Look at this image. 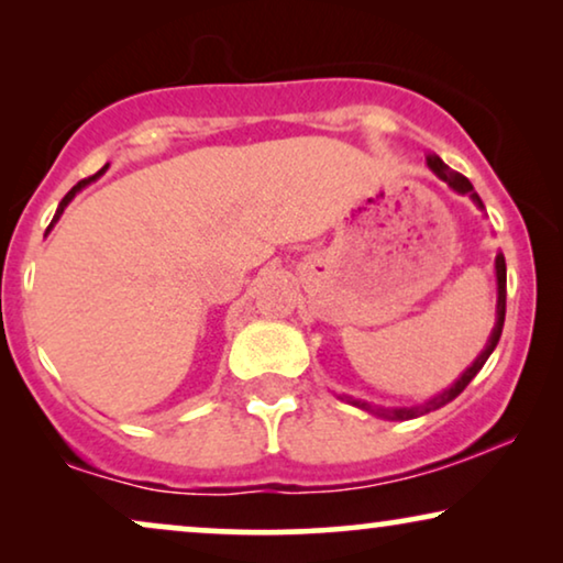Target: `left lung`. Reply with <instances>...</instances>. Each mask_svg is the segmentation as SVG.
Here are the masks:
<instances>
[{
	"label": "left lung",
	"mask_w": 563,
	"mask_h": 563,
	"mask_svg": "<svg viewBox=\"0 0 563 563\" xmlns=\"http://www.w3.org/2000/svg\"><path fill=\"white\" fill-rule=\"evenodd\" d=\"M428 168L438 176V179H443L445 184H449V187H451L453 191H456V195H468V197H472V202H474L476 207H484L479 195H476L474 187H472V181H468L464 174L451 172V168L445 166L443 161L438 158V156H428ZM495 276H497V320H495V328H492L489 341H487V345H484V351L479 353V356L474 358V364L468 366L466 372L461 374L459 379L453 382L449 389H443L441 395L430 397L428 402L412 405V407H382V405L366 402V399H353V397H345V402L353 405V407H358V410H366L368 415H376V418H382V420H412V418H420V415H428V412H433V410H441L443 405H449L451 399H456V397L461 395V391L466 389V384L472 382L474 376L482 372V366L487 364V358L492 356V351L497 349L499 335H503V325H505V297H507V266H505V256H503V253H497V258H495ZM341 399H343V397H341Z\"/></svg>",
	"instance_id": "obj_1"
}]
</instances>
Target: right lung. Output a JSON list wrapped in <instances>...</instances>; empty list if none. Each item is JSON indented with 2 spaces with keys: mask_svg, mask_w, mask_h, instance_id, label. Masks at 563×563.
Returning a JSON list of instances; mask_svg holds the SVG:
<instances>
[{
  "mask_svg": "<svg viewBox=\"0 0 563 563\" xmlns=\"http://www.w3.org/2000/svg\"><path fill=\"white\" fill-rule=\"evenodd\" d=\"M107 172V166L102 168V172H99V174H95V176H89V179H81L79 184H76V187L71 189V191H68V195L64 197V199H60V205H58V210H56V214H53V222H51V225H48V230H45V233H51V230H53V225H56V222L60 220V214H64V210H66V207H68V202H71V199L76 197V195H79V191L84 189V187H89V184L91 181H95V179H99V176H102Z\"/></svg>",
  "mask_w": 563,
  "mask_h": 563,
  "instance_id": "add662e5",
  "label": "right lung"
}]
</instances>
